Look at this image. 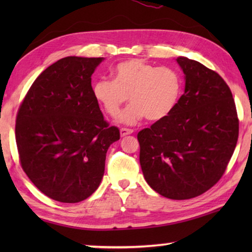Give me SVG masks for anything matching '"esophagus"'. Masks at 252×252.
I'll return each mask as SVG.
<instances>
[{
    "instance_id": "esophagus-1",
    "label": "esophagus",
    "mask_w": 252,
    "mask_h": 252,
    "mask_svg": "<svg viewBox=\"0 0 252 252\" xmlns=\"http://www.w3.org/2000/svg\"><path fill=\"white\" fill-rule=\"evenodd\" d=\"M131 133H133V130L126 129V127H122V129H120V134H121V136L129 135V134H131Z\"/></svg>"
}]
</instances>
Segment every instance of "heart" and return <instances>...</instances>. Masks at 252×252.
Returning <instances> with one entry per match:
<instances>
[{
  "mask_svg": "<svg viewBox=\"0 0 252 252\" xmlns=\"http://www.w3.org/2000/svg\"><path fill=\"white\" fill-rule=\"evenodd\" d=\"M114 80L100 79L93 84V95L106 114L113 117L129 96L132 103L118 117L126 126L167 118L181 93V76L172 67L156 66L140 59L121 62L113 70Z\"/></svg>",
  "mask_w": 252,
  "mask_h": 252,
  "instance_id": "heart-1",
  "label": "heart"
}]
</instances>
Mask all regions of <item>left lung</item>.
Instances as JSON below:
<instances>
[{"label": "left lung", "mask_w": 252, "mask_h": 252, "mask_svg": "<svg viewBox=\"0 0 252 252\" xmlns=\"http://www.w3.org/2000/svg\"><path fill=\"white\" fill-rule=\"evenodd\" d=\"M185 93L167 118L138 133L140 164L153 190L173 200L191 199L220 180L238 141L232 93L217 72L186 57Z\"/></svg>", "instance_id": "8db88e82"}]
</instances>
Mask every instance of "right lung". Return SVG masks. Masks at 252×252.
<instances>
[{"mask_svg":"<svg viewBox=\"0 0 252 252\" xmlns=\"http://www.w3.org/2000/svg\"><path fill=\"white\" fill-rule=\"evenodd\" d=\"M103 60H59L37 76L20 105L15 139L21 165L55 201L90 197L103 178L106 151L120 139L93 95L91 75Z\"/></svg>","mask_w":252,"mask_h":252,"instance_id":"obj_1","label":"right lung"}]
</instances>
